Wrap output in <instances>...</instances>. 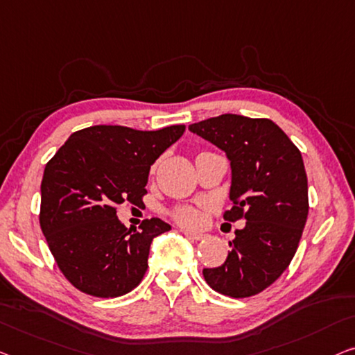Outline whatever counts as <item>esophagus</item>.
Masks as SVG:
<instances>
[{"label":"esophagus","mask_w":355,"mask_h":355,"mask_svg":"<svg viewBox=\"0 0 355 355\" xmlns=\"http://www.w3.org/2000/svg\"><path fill=\"white\" fill-rule=\"evenodd\" d=\"M183 234L191 241H200L205 237V234H202V232H194V231H187V230H183Z\"/></svg>","instance_id":"esophagus-1"}]
</instances>
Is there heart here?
<instances>
[{
    "label": "heart",
    "instance_id": "obj_1",
    "mask_svg": "<svg viewBox=\"0 0 355 355\" xmlns=\"http://www.w3.org/2000/svg\"><path fill=\"white\" fill-rule=\"evenodd\" d=\"M172 215H173V220L183 226H194L199 221L198 210L191 207V205H182V207H177L172 211Z\"/></svg>",
    "mask_w": 355,
    "mask_h": 355
}]
</instances>
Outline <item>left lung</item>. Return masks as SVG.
Segmentation results:
<instances>
[{"instance_id": "left-lung-1", "label": "left lung", "mask_w": 355, "mask_h": 355, "mask_svg": "<svg viewBox=\"0 0 355 355\" xmlns=\"http://www.w3.org/2000/svg\"><path fill=\"white\" fill-rule=\"evenodd\" d=\"M223 150L231 162L226 221L244 218L231 252L202 274L215 292L247 298L280 277L298 248L308 220V177L298 148L271 119L221 114L188 127Z\"/></svg>"}]
</instances>
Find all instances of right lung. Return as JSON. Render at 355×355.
Segmentation results:
<instances>
[{"instance_id":"add662e5","label":"right lung","mask_w":355,"mask_h":355,"mask_svg":"<svg viewBox=\"0 0 355 355\" xmlns=\"http://www.w3.org/2000/svg\"><path fill=\"white\" fill-rule=\"evenodd\" d=\"M184 125L135 130L92 125L75 132L46 164L40 225L71 285L97 298L129 293L144 279L151 242L171 230L159 218L127 230L116 207L144 204L150 167Z\"/></svg>"}]
</instances>
